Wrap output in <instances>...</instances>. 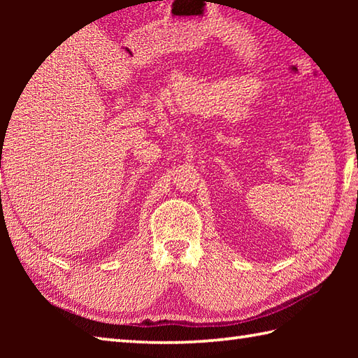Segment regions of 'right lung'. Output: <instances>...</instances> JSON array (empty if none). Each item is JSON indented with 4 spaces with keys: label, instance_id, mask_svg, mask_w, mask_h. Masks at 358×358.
I'll list each match as a JSON object with an SVG mask.
<instances>
[{
    "label": "right lung",
    "instance_id": "obj_1",
    "mask_svg": "<svg viewBox=\"0 0 358 358\" xmlns=\"http://www.w3.org/2000/svg\"><path fill=\"white\" fill-rule=\"evenodd\" d=\"M0 167H1V166H0Z\"/></svg>",
    "mask_w": 358,
    "mask_h": 358
}]
</instances>
